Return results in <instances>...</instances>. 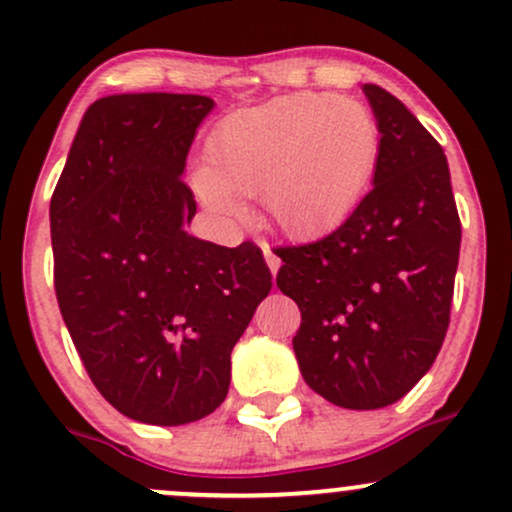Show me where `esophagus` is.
Returning <instances> with one entry per match:
<instances>
[{"label": "esophagus", "instance_id": "obj_1", "mask_svg": "<svg viewBox=\"0 0 512 512\" xmlns=\"http://www.w3.org/2000/svg\"><path fill=\"white\" fill-rule=\"evenodd\" d=\"M260 248L264 252V260H267L269 269H272V274L276 276V272H279V267H281V260H279V257H276V252L269 248V243H260Z\"/></svg>", "mask_w": 512, "mask_h": 512}]
</instances>
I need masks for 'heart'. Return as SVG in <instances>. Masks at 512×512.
Masks as SVG:
<instances>
[{"mask_svg":"<svg viewBox=\"0 0 512 512\" xmlns=\"http://www.w3.org/2000/svg\"><path fill=\"white\" fill-rule=\"evenodd\" d=\"M380 127L363 103L332 93H291L236 110L192 173L202 202L245 219L238 197H262L267 219L293 240L337 231L366 197L380 161Z\"/></svg>","mask_w":512,"mask_h":512,"instance_id":"obj_1","label":"heart"}]
</instances>
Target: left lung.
Here are the masks:
<instances>
[{
	"mask_svg": "<svg viewBox=\"0 0 512 512\" xmlns=\"http://www.w3.org/2000/svg\"><path fill=\"white\" fill-rule=\"evenodd\" d=\"M373 190L330 236L279 248L276 286L301 308L303 380L344 409H383L419 383L450 325L462 226L443 146L385 88Z\"/></svg>",
	"mask_w": 512,
	"mask_h": 512,
	"instance_id": "obj_1",
	"label": "left lung"
}]
</instances>
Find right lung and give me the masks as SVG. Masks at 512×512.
Instances as JSON below:
<instances>
[{
  "label": "right lung",
  "instance_id": "1",
  "mask_svg": "<svg viewBox=\"0 0 512 512\" xmlns=\"http://www.w3.org/2000/svg\"><path fill=\"white\" fill-rule=\"evenodd\" d=\"M214 101L120 93L86 110L50 202L55 291L93 385L120 414L182 426L231 385V351L272 274L255 243L185 231L197 214L182 182Z\"/></svg>",
  "mask_w": 512,
  "mask_h": 512
}]
</instances>
